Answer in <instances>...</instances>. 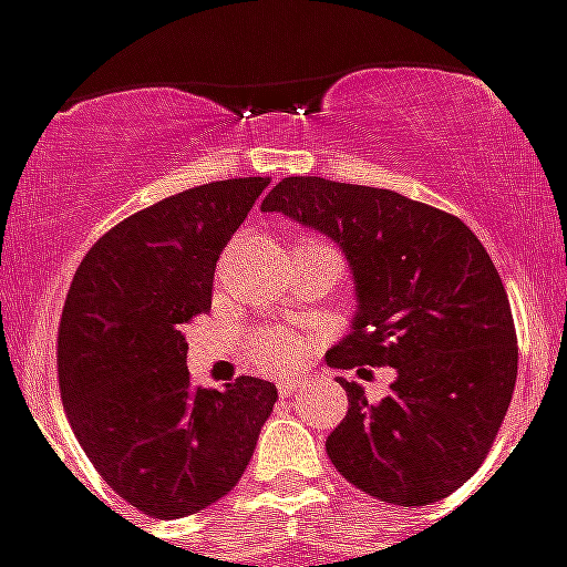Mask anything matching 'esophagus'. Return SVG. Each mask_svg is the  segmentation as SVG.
Listing matches in <instances>:
<instances>
[{"instance_id":"1","label":"esophagus","mask_w":567,"mask_h":567,"mask_svg":"<svg viewBox=\"0 0 567 567\" xmlns=\"http://www.w3.org/2000/svg\"><path fill=\"white\" fill-rule=\"evenodd\" d=\"M302 388H305L302 379H293V377H288L279 382V393H282V396H293V393H299Z\"/></svg>"}]
</instances>
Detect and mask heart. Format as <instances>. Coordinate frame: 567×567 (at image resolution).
<instances>
[{"label":"heart","instance_id":"b5f03b06","mask_svg":"<svg viewBox=\"0 0 567 567\" xmlns=\"http://www.w3.org/2000/svg\"><path fill=\"white\" fill-rule=\"evenodd\" d=\"M299 245H317V243H308V239H297L293 248ZM299 353V342L290 337L288 331H262L254 337V357L259 365L265 368H282L288 362H293Z\"/></svg>","mask_w":567,"mask_h":567}]
</instances>
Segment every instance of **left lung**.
Returning <instances> with one entry per match:
<instances>
[{
	"mask_svg": "<svg viewBox=\"0 0 567 567\" xmlns=\"http://www.w3.org/2000/svg\"><path fill=\"white\" fill-rule=\"evenodd\" d=\"M262 210L348 259L357 313L328 365L396 371L379 405L339 379L348 413L324 442L339 474L405 508L454 494L488 456L516 385L514 317L488 250L445 210L322 176H288Z\"/></svg>",
	"mask_w": 567,
	"mask_h": 567,
	"instance_id": "8db88e82",
	"label": "left lung"
}]
</instances>
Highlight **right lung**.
<instances>
[{
	"instance_id": "obj_1",
	"label": "right lung",
	"mask_w": 567,
	"mask_h": 567,
	"mask_svg": "<svg viewBox=\"0 0 567 567\" xmlns=\"http://www.w3.org/2000/svg\"><path fill=\"white\" fill-rule=\"evenodd\" d=\"M268 176L208 182L122 219L79 265L59 322V391L79 445L122 499L179 519L245 474L277 385H190L185 324Z\"/></svg>"
}]
</instances>
